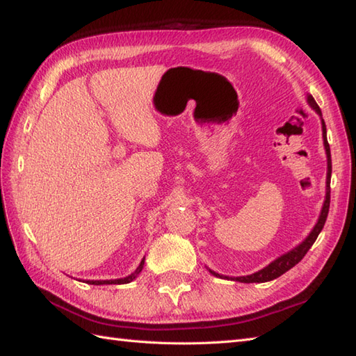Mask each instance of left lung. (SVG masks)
Returning a JSON list of instances; mask_svg holds the SVG:
<instances>
[{
	"label": "left lung",
	"mask_w": 356,
	"mask_h": 356,
	"mask_svg": "<svg viewBox=\"0 0 356 356\" xmlns=\"http://www.w3.org/2000/svg\"><path fill=\"white\" fill-rule=\"evenodd\" d=\"M307 104L311 105L312 110H315L318 113V116L321 119V130H323V143H324V149H326V157H327V174H326V197H324V203H323V208H321V213L318 220H316L314 229L309 232V236L301 241L298 246H295L293 249H291L289 252H286L283 255H280L278 259H275L274 261H270L266 268L260 269L259 272H255V274L251 275H246V277H231V280L234 282H240V283H264V282H270V280H275L280 275H283L284 272L289 270L291 268H293L295 264L298 261H301V259L307 254L309 249L315 243L316 237H318V234L321 232L324 223H326V218L329 214V205H330V174H332V159H330V147L327 143V133H326V124H324V119L321 115V110L318 107V104L315 102V99L312 97V95H307ZM211 274L214 277L218 278H228V277H223L220 274H217V272L211 270Z\"/></svg>",
	"instance_id": "8db88e82"
}]
</instances>
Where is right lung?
I'll return each instance as SVG.
<instances>
[{"mask_svg": "<svg viewBox=\"0 0 356 356\" xmlns=\"http://www.w3.org/2000/svg\"><path fill=\"white\" fill-rule=\"evenodd\" d=\"M143 263H145V257H143L140 264L138 266V269H136L133 274H130L128 277H124V278H118V280H87L86 283L88 284H96V286H101V284H127L133 282V280L138 277L140 274V270L143 269Z\"/></svg>", "mask_w": 356, "mask_h": 356, "instance_id": "1", "label": "right lung"}]
</instances>
